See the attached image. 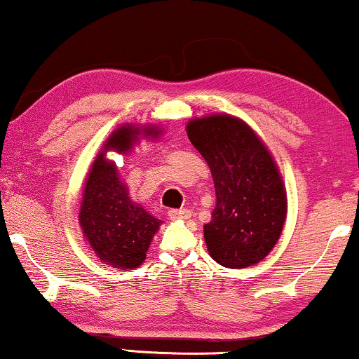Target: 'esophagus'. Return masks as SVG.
<instances>
[{
	"label": "esophagus",
	"mask_w": 359,
	"mask_h": 359,
	"mask_svg": "<svg viewBox=\"0 0 359 359\" xmlns=\"http://www.w3.org/2000/svg\"><path fill=\"white\" fill-rule=\"evenodd\" d=\"M168 217L171 220L188 219V217H191V210L189 209H170L168 210Z\"/></svg>",
	"instance_id": "1"
}]
</instances>
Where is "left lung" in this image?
I'll return each mask as SVG.
<instances>
[{
  "mask_svg": "<svg viewBox=\"0 0 359 359\" xmlns=\"http://www.w3.org/2000/svg\"><path fill=\"white\" fill-rule=\"evenodd\" d=\"M188 137L212 171L215 208L204 238L215 262L247 268L276 245L286 219V193L276 165L255 132L232 116L191 121Z\"/></svg>",
  "mask_w": 359,
  "mask_h": 359,
  "instance_id": "1",
  "label": "left lung"
}]
</instances>
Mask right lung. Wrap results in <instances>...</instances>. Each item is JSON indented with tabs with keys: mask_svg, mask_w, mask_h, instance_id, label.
<instances>
[{
	"mask_svg": "<svg viewBox=\"0 0 359 359\" xmlns=\"http://www.w3.org/2000/svg\"><path fill=\"white\" fill-rule=\"evenodd\" d=\"M142 132L145 137H156V129L151 127ZM137 135L139 129L126 126L107 139L104 150L88 175L80 209L83 233L101 262L124 269L144 263L150 240L161 224L142 205L132 203L126 186L119 181L114 163L104 156L107 150L119 154L129 151Z\"/></svg>",
	"mask_w": 359,
	"mask_h": 359,
	"instance_id": "right-lung-1",
	"label": "right lung"
}]
</instances>
